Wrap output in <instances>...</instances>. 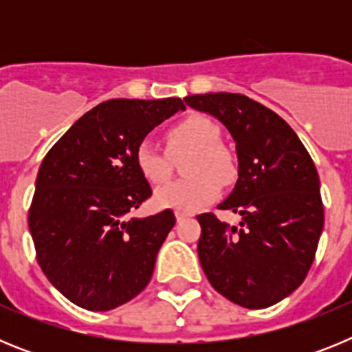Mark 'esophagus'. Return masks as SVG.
Masks as SVG:
<instances>
[{
    "label": "esophagus",
    "instance_id": "1",
    "mask_svg": "<svg viewBox=\"0 0 352 352\" xmlns=\"http://www.w3.org/2000/svg\"><path fill=\"white\" fill-rule=\"evenodd\" d=\"M186 217H188V214H185V213H179V211H176V220H178V222H179V220H185Z\"/></svg>",
    "mask_w": 352,
    "mask_h": 352
}]
</instances>
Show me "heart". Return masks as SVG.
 Wrapping results in <instances>:
<instances>
[{
  "instance_id": "obj_1",
  "label": "heart",
  "mask_w": 352,
  "mask_h": 352,
  "mask_svg": "<svg viewBox=\"0 0 352 352\" xmlns=\"http://www.w3.org/2000/svg\"><path fill=\"white\" fill-rule=\"evenodd\" d=\"M220 129L203 114H188L176 121L166 132L170 155L192 149L185 170L190 178L167 183L155 192L158 208L190 214L213 203L222 192V185H231L238 176L236 157L219 142ZM135 167L151 185H160L170 176V157L151 141H142L133 153Z\"/></svg>"
}]
</instances>
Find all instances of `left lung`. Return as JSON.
Wrapping results in <instances>:
<instances>
[{
  "instance_id": "8db88e82",
  "label": "left lung",
  "mask_w": 352,
  "mask_h": 352,
  "mask_svg": "<svg viewBox=\"0 0 352 352\" xmlns=\"http://www.w3.org/2000/svg\"><path fill=\"white\" fill-rule=\"evenodd\" d=\"M219 118L236 141L239 178L219 210L239 227L199 214L197 254L217 292L245 309H266L296 291L309 273L324 226L319 174L294 130L272 109L239 93L186 96Z\"/></svg>"
}]
</instances>
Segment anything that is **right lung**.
<instances>
[{"instance_id":"obj_1","label":"right lung","mask_w":352,"mask_h":352,"mask_svg":"<svg viewBox=\"0 0 352 352\" xmlns=\"http://www.w3.org/2000/svg\"><path fill=\"white\" fill-rule=\"evenodd\" d=\"M179 109L182 98L102 102L42 160L28 226L43 275L77 307L116 309L151 280L176 219L170 210L126 219L151 197L133 153L149 130Z\"/></svg>"}]
</instances>
